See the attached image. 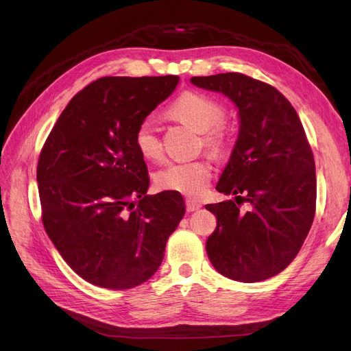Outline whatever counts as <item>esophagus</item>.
Instances as JSON below:
<instances>
[{"mask_svg":"<svg viewBox=\"0 0 351 351\" xmlns=\"http://www.w3.org/2000/svg\"><path fill=\"white\" fill-rule=\"evenodd\" d=\"M186 208L189 212H193V210H197L202 208V205L199 204V202L193 200V199H186Z\"/></svg>","mask_w":351,"mask_h":351,"instance_id":"obj_1","label":"esophagus"}]
</instances>
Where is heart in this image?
Here are the masks:
<instances>
[{
    "label": "heart",
    "mask_w": 351,
    "mask_h": 351,
    "mask_svg": "<svg viewBox=\"0 0 351 351\" xmlns=\"http://www.w3.org/2000/svg\"><path fill=\"white\" fill-rule=\"evenodd\" d=\"M169 115L195 130L200 132V139L214 156L226 155L230 146L232 127L226 119L222 104L209 95L197 90H186L169 105ZM136 149L147 159L161 156L162 145L158 127L152 119H145L134 130ZM212 177L208 159L197 158L192 161H178L164 165L155 176L158 187L173 190L186 196H200L205 192Z\"/></svg>",
    "instance_id": "obj_1"
}]
</instances>
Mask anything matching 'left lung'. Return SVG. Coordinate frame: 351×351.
Listing matches in <instances>:
<instances>
[{
	"mask_svg": "<svg viewBox=\"0 0 351 351\" xmlns=\"http://www.w3.org/2000/svg\"><path fill=\"white\" fill-rule=\"evenodd\" d=\"M190 80L227 95L240 115L239 139L217 184L236 199L206 205L217 217L208 258L230 280H268L293 262L315 218V159L303 124L278 89L246 74Z\"/></svg>",
	"mask_w": 351,
	"mask_h": 351,
	"instance_id": "1",
	"label": "left lung"
}]
</instances>
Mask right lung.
<instances>
[{
  "label": "right lung",
  "instance_id": "1",
  "mask_svg": "<svg viewBox=\"0 0 351 351\" xmlns=\"http://www.w3.org/2000/svg\"><path fill=\"white\" fill-rule=\"evenodd\" d=\"M177 83L173 74L95 80L74 95L42 146V224L90 284L127 290L149 280L184 215L178 192L146 195L147 168L134 145L137 124Z\"/></svg>",
  "mask_w": 351,
  "mask_h": 351
}]
</instances>
